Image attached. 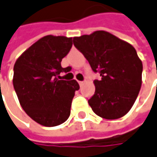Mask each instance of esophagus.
Wrapping results in <instances>:
<instances>
[{"label":"esophagus","mask_w":157,"mask_h":157,"mask_svg":"<svg viewBox=\"0 0 157 157\" xmlns=\"http://www.w3.org/2000/svg\"><path fill=\"white\" fill-rule=\"evenodd\" d=\"M83 82H84L83 81H78V83L80 84V85H82V84H83Z\"/></svg>","instance_id":"esophagus-1"}]
</instances>
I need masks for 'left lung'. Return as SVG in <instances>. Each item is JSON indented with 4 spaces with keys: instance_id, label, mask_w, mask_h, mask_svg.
<instances>
[{
    "instance_id": "obj_1",
    "label": "left lung",
    "mask_w": 157,
    "mask_h": 157,
    "mask_svg": "<svg viewBox=\"0 0 157 157\" xmlns=\"http://www.w3.org/2000/svg\"><path fill=\"white\" fill-rule=\"evenodd\" d=\"M74 45L101 79L88 100L92 111L106 119H119L133 105L141 86L142 62L133 45L105 31L73 38Z\"/></svg>"
}]
</instances>
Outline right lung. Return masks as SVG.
Returning a JSON list of instances; mask_svg holds the SVG:
<instances>
[{"label": "right lung", "mask_w": 157, "mask_h": 157, "mask_svg": "<svg viewBox=\"0 0 157 157\" xmlns=\"http://www.w3.org/2000/svg\"><path fill=\"white\" fill-rule=\"evenodd\" d=\"M72 38L48 35L40 38L17 59L14 66L13 85L24 112L37 123L55 126L70 115L75 90V80H61V60L69 52Z\"/></svg>", "instance_id": "obj_1"}]
</instances>
